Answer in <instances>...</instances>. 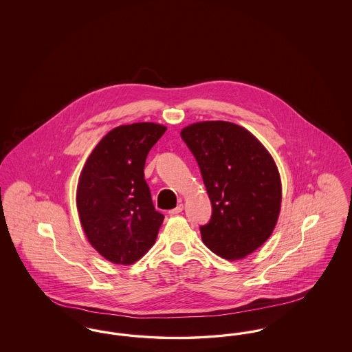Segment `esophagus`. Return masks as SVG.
I'll return each mask as SVG.
<instances>
[{"label":"esophagus","mask_w":352,"mask_h":352,"mask_svg":"<svg viewBox=\"0 0 352 352\" xmlns=\"http://www.w3.org/2000/svg\"><path fill=\"white\" fill-rule=\"evenodd\" d=\"M182 211H184V204L181 203V204H178L175 208L170 210V211H168V215H170V217H174V215H178V214H181Z\"/></svg>","instance_id":"obj_1"}]
</instances>
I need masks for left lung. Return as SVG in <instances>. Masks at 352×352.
<instances>
[{"instance_id":"8db88e82","label":"left lung","mask_w":352,"mask_h":352,"mask_svg":"<svg viewBox=\"0 0 352 352\" xmlns=\"http://www.w3.org/2000/svg\"><path fill=\"white\" fill-rule=\"evenodd\" d=\"M181 137L195 157L212 204L201 226L203 243L227 260L243 258L273 232L281 207V179L263 144L228 121L186 126Z\"/></svg>"}]
</instances>
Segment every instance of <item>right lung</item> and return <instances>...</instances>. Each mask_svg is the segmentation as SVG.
I'll list each match as a JSON object with an SVG mask.
<instances>
[{"instance_id":"obj_1","label":"right lung","mask_w":352,"mask_h":352,"mask_svg":"<svg viewBox=\"0 0 352 352\" xmlns=\"http://www.w3.org/2000/svg\"><path fill=\"white\" fill-rule=\"evenodd\" d=\"M166 126L121 125L101 138L80 173L76 206L85 236L108 261L131 265L155 243L164 215L144 178L145 161Z\"/></svg>"}]
</instances>
